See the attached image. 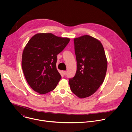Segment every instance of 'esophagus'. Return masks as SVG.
Returning <instances> with one entry per match:
<instances>
[{
	"mask_svg": "<svg viewBox=\"0 0 132 132\" xmlns=\"http://www.w3.org/2000/svg\"><path fill=\"white\" fill-rule=\"evenodd\" d=\"M62 73H63V75H65L67 73V72H66V71H62Z\"/></svg>",
	"mask_w": 132,
	"mask_h": 132,
	"instance_id": "1",
	"label": "esophagus"
}]
</instances>
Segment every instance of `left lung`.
Listing matches in <instances>:
<instances>
[{"label":"left lung","instance_id":"left-lung-1","mask_svg":"<svg viewBox=\"0 0 132 132\" xmlns=\"http://www.w3.org/2000/svg\"><path fill=\"white\" fill-rule=\"evenodd\" d=\"M77 70L69 79L71 91L79 98L95 93L104 81L108 62L103 46L98 39L85 35L73 39Z\"/></svg>","mask_w":132,"mask_h":132}]
</instances>
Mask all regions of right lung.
<instances>
[{"mask_svg": "<svg viewBox=\"0 0 132 132\" xmlns=\"http://www.w3.org/2000/svg\"><path fill=\"white\" fill-rule=\"evenodd\" d=\"M70 41L52 33L33 35L24 48L22 68L26 79L35 91L45 94L53 90L61 79L56 68L57 55Z\"/></svg>", "mask_w": 132, "mask_h": 132, "instance_id": "1", "label": "right lung"}]
</instances>
